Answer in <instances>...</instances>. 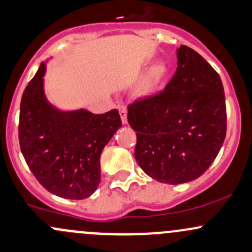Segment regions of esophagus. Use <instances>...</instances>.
<instances>
[{
	"instance_id": "1",
	"label": "esophagus",
	"mask_w": 252,
	"mask_h": 252,
	"mask_svg": "<svg viewBox=\"0 0 252 252\" xmlns=\"http://www.w3.org/2000/svg\"><path fill=\"white\" fill-rule=\"evenodd\" d=\"M118 110H119V116H121V119H122V123L126 124V122H128V118H126V113H128L126 106V105H119Z\"/></svg>"
}]
</instances>
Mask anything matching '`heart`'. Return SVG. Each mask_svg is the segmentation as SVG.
<instances>
[{"instance_id": "b5f03b06", "label": "heart", "mask_w": 252, "mask_h": 252, "mask_svg": "<svg viewBox=\"0 0 252 252\" xmlns=\"http://www.w3.org/2000/svg\"><path fill=\"white\" fill-rule=\"evenodd\" d=\"M168 73L169 67L165 63L160 62L156 63L148 71L147 75L145 76V78L142 79L139 88H137V93H139L140 96H151V95L156 94L165 82Z\"/></svg>"}]
</instances>
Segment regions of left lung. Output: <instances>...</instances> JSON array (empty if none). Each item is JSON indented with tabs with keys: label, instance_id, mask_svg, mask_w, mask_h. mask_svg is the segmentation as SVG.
I'll list each match as a JSON object with an SVG mask.
<instances>
[{
	"label": "left lung",
	"instance_id": "8db88e82",
	"mask_svg": "<svg viewBox=\"0 0 252 252\" xmlns=\"http://www.w3.org/2000/svg\"><path fill=\"white\" fill-rule=\"evenodd\" d=\"M136 131L134 156L148 176L163 184L195 180L208 170L227 131L223 86L200 54L177 49V68L163 91L128 105Z\"/></svg>",
	"mask_w": 252,
	"mask_h": 252
}]
</instances>
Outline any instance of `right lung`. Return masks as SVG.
<instances>
[{"label": "right lung", "instance_id": "add662e5", "mask_svg": "<svg viewBox=\"0 0 252 252\" xmlns=\"http://www.w3.org/2000/svg\"><path fill=\"white\" fill-rule=\"evenodd\" d=\"M42 63L20 102L19 144L26 164L48 192L84 199L100 182V155L122 126L116 108L94 115L87 110L63 112L47 101Z\"/></svg>", "mask_w": 252, "mask_h": 252}]
</instances>
